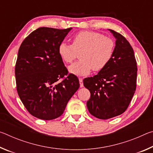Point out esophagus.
<instances>
[{
  "label": "esophagus",
  "mask_w": 153,
  "mask_h": 153,
  "mask_svg": "<svg viewBox=\"0 0 153 153\" xmlns=\"http://www.w3.org/2000/svg\"><path fill=\"white\" fill-rule=\"evenodd\" d=\"M79 85H80V87L82 88L84 86V84H83V79L81 77H79Z\"/></svg>",
  "instance_id": "obj_1"
}]
</instances>
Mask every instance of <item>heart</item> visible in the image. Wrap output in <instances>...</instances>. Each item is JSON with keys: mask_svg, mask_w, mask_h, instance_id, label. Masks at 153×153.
I'll return each mask as SVG.
<instances>
[{"mask_svg": "<svg viewBox=\"0 0 153 153\" xmlns=\"http://www.w3.org/2000/svg\"><path fill=\"white\" fill-rule=\"evenodd\" d=\"M72 44L61 42L58 53L62 61L71 63L80 53V60L69 67L70 73L86 76L93 69L102 70L109 63L115 51V42L109 37L93 31H83L72 38Z\"/></svg>", "mask_w": 153, "mask_h": 153, "instance_id": "b5f03b06", "label": "heart"}]
</instances>
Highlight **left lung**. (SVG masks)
Returning <instances> with one entry per match:
<instances>
[{"mask_svg":"<svg viewBox=\"0 0 153 153\" xmlns=\"http://www.w3.org/2000/svg\"><path fill=\"white\" fill-rule=\"evenodd\" d=\"M109 30L116 38L112 58L97 75L83 80L84 86L90 92L88 109L100 120L125 112L136 88L138 69L133 48L121 33Z\"/></svg>","mask_w":153,"mask_h":153,"instance_id":"obj_1","label":"left lung"}]
</instances>
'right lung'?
Segmentation results:
<instances>
[{
    "label": "right lung",
    "mask_w": 153,
    "mask_h": 153,
    "mask_svg": "<svg viewBox=\"0 0 153 153\" xmlns=\"http://www.w3.org/2000/svg\"><path fill=\"white\" fill-rule=\"evenodd\" d=\"M71 30L38 28L25 38L18 51L17 91L28 112L38 119L60 117L79 87L78 78L68 74L58 53L59 45Z\"/></svg>",
    "instance_id": "right-lung-1"
}]
</instances>
